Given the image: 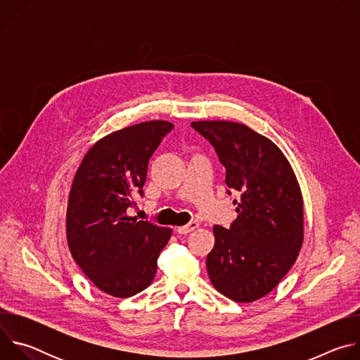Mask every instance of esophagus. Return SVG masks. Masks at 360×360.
Listing matches in <instances>:
<instances>
[{"mask_svg": "<svg viewBox=\"0 0 360 360\" xmlns=\"http://www.w3.org/2000/svg\"><path fill=\"white\" fill-rule=\"evenodd\" d=\"M196 228H199V224H198L196 221H192V222H189V224H188V225H185V226H179V228H176V232H178L179 235H186V233H189V232L195 231Z\"/></svg>", "mask_w": 360, "mask_h": 360, "instance_id": "1", "label": "esophagus"}]
</instances>
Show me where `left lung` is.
Wrapping results in <instances>:
<instances>
[{
  "label": "left lung",
  "mask_w": 360,
  "mask_h": 360,
  "mask_svg": "<svg viewBox=\"0 0 360 360\" xmlns=\"http://www.w3.org/2000/svg\"><path fill=\"white\" fill-rule=\"evenodd\" d=\"M195 131L215 148L226 169L225 184L238 191V218L214 226L207 256L214 288L249 303L268 295L293 266L303 243V199L283 152L266 136L231 121H195Z\"/></svg>",
  "instance_id": "1"
}]
</instances>
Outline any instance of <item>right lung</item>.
<instances>
[{"label":"right lung","instance_id":"1","mask_svg":"<svg viewBox=\"0 0 360 360\" xmlns=\"http://www.w3.org/2000/svg\"><path fill=\"white\" fill-rule=\"evenodd\" d=\"M174 125L146 121L95 142L75 172L67 208L74 261L111 296L129 297L150 285L172 229L128 215L142 195L148 162Z\"/></svg>","mask_w":360,"mask_h":360}]
</instances>
